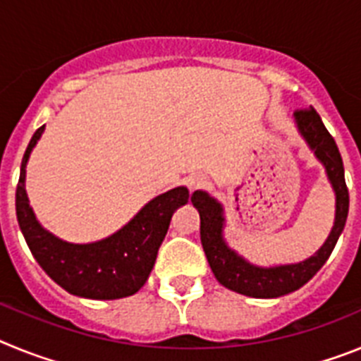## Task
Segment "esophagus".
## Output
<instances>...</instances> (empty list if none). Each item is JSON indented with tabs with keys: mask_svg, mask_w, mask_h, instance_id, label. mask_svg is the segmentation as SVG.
Returning a JSON list of instances; mask_svg holds the SVG:
<instances>
[{
	"mask_svg": "<svg viewBox=\"0 0 361 361\" xmlns=\"http://www.w3.org/2000/svg\"><path fill=\"white\" fill-rule=\"evenodd\" d=\"M204 184H206V178L200 177V175H191V177H188L186 180V186L190 188V191L199 190V188H202Z\"/></svg>",
	"mask_w": 361,
	"mask_h": 361,
	"instance_id": "obj_1",
	"label": "esophagus"
}]
</instances>
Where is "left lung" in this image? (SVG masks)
<instances>
[{
    "label": "left lung",
    "instance_id": "obj_1",
    "mask_svg": "<svg viewBox=\"0 0 361 361\" xmlns=\"http://www.w3.org/2000/svg\"><path fill=\"white\" fill-rule=\"evenodd\" d=\"M295 119L300 133L314 149L317 157L324 162L331 184L336 191L334 228L327 242L322 245V250L314 257L307 258L305 262L269 267V269L251 266L237 253H233L220 237L222 222H224L220 204L204 191H195L191 195V204L199 209L200 215V242H202L204 253L215 279L224 288L240 293V295L253 296V298H276V296L296 291L304 283H307L333 253L338 237L345 226L347 213H349V190H347L345 175H343V161L333 135L327 132L318 111L312 106L298 108L295 111Z\"/></svg>",
    "mask_w": 361,
    "mask_h": 361
}]
</instances>
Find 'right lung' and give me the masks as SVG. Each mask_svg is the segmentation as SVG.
<instances>
[{
    "label": "right lung",
    "instance_id": "add662e5",
    "mask_svg": "<svg viewBox=\"0 0 361 361\" xmlns=\"http://www.w3.org/2000/svg\"><path fill=\"white\" fill-rule=\"evenodd\" d=\"M43 128H37L28 142L16 188V215L32 255L44 273L70 295L92 300L133 295L148 280L171 215L188 202L190 193L180 186L155 197L123 229L104 240L94 244L59 240L41 228L25 191V166Z\"/></svg>",
    "mask_w": 361,
    "mask_h": 361
}]
</instances>
